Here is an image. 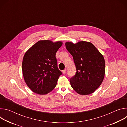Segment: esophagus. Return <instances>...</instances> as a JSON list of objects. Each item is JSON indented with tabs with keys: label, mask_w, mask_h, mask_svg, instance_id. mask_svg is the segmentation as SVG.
I'll use <instances>...</instances> for the list:
<instances>
[{
	"label": "esophagus",
	"mask_w": 127,
	"mask_h": 127,
	"mask_svg": "<svg viewBox=\"0 0 127 127\" xmlns=\"http://www.w3.org/2000/svg\"><path fill=\"white\" fill-rule=\"evenodd\" d=\"M66 69H65V70H64L63 71V74H65L66 73Z\"/></svg>",
	"instance_id": "obj_1"
}]
</instances>
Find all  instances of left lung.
<instances>
[{"instance_id": "1", "label": "left lung", "mask_w": 127, "mask_h": 127, "mask_svg": "<svg viewBox=\"0 0 127 127\" xmlns=\"http://www.w3.org/2000/svg\"><path fill=\"white\" fill-rule=\"evenodd\" d=\"M67 50L73 56L76 73L70 80L71 87L78 94L86 95L95 92L101 84L105 65L102 54L90 42H67Z\"/></svg>"}]
</instances>
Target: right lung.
<instances>
[{
    "instance_id": "right-lung-1",
    "label": "right lung",
    "mask_w": 127,
    "mask_h": 127,
    "mask_svg": "<svg viewBox=\"0 0 127 127\" xmlns=\"http://www.w3.org/2000/svg\"><path fill=\"white\" fill-rule=\"evenodd\" d=\"M61 41L40 40L25 53L22 71L28 86L36 94L46 95L55 87L61 72L57 67L56 52Z\"/></svg>"
}]
</instances>
